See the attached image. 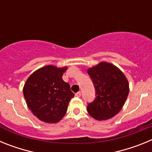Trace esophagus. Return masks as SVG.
I'll list each match as a JSON object with an SVG mask.
<instances>
[{
  "label": "esophagus",
  "instance_id": "obj_1",
  "mask_svg": "<svg viewBox=\"0 0 152 152\" xmlns=\"http://www.w3.org/2000/svg\"><path fill=\"white\" fill-rule=\"evenodd\" d=\"M80 95H81V92H80V91H78V92H77L75 94V96H77V97H80Z\"/></svg>",
  "mask_w": 152,
  "mask_h": 152
}]
</instances>
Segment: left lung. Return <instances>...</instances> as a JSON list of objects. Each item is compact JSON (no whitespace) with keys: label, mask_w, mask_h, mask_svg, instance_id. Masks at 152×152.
Wrapping results in <instances>:
<instances>
[{"label":"left lung","mask_w":152,"mask_h":152,"mask_svg":"<svg viewBox=\"0 0 152 152\" xmlns=\"http://www.w3.org/2000/svg\"><path fill=\"white\" fill-rule=\"evenodd\" d=\"M96 90L95 100L88 104V113L96 120L111 119L121 110L129 92L128 80L121 70L102 61L88 69Z\"/></svg>","instance_id":"1"}]
</instances>
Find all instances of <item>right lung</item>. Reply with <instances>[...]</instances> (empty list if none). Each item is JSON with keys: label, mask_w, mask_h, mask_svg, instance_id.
<instances>
[{"label": "right lung", "mask_w": 152, "mask_h": 152, "mask_svg": "<svg viewBox=\"0 0 152 152\" xmlns=\"http://www.w3.org/2000/svg\"><path fill=\"white\" fill-rule=\"evenodd\" d=\"M67 67L46 65L33 72L23 86L28 108L39 120L48 123L59 122L65 115L75 94L64 82L62 75Z\"/></svg>", "instance_id": "obj_1"}]
</instances>
